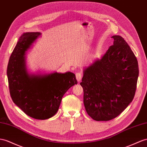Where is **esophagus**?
Segmentation results:
<instances>
[{
	"label": "esophagus",
	"mask_w": 147,
	"mask_h": 147,
	"mask_svg": "<svg viewBox=\"0 0 147 147\" xmlns=\"http://www.w3.org/2000/svg\"><path fill=\"white\" fill-rule=\"evenodd\" d=\"M82 77V74L81 71H79V72L76 73V80L78 82L81 81Z\"/></svg>",
	"instance_id": "esophagus-1"
}]
</instances>
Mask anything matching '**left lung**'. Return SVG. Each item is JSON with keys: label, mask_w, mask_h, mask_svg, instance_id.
Listing matches in <instances>:
<instances>
[{"label": "left lung", "mask_w": 147, "mask_h": 147, "mask_svg": "<svg viewBox=\"0 0 147 147\" xmlns=\"http://www.w3.org/2000/svg\"><path fill=\"white\" fill-rule=\"evenodd\" d=\"M111 45L100 59L84 71L80 83L86 112L96 121L115 118L132 101L138 76L137 58L122 36H112Z\"/></svg>", "instance_id": "8db88e82"}]
</instances>
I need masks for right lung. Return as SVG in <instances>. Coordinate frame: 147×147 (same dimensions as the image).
Wrapping results in <instances>:
<instances>
[{
	"mask_svg": "<svg viewBox=\"0 0 147 147\" xmlns=\"http://www.w3.org/2000/svg\"><path fill=\"white\" fill-rule=\"evenodd\" d=\"M40 34L28 32L20 37L10 57L7 74L13 102L30 117L45 120L56 114L63 96L78 81L71 72L31 76L27 73L25 52Z\"/></svg>",
	"mask_w": 147,
	"mask_h": 147,
	"instance_id": "obj_1",
	"label": "right lung"
}]
</instances>
